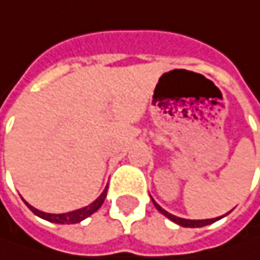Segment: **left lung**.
<instances>
[{"label":"left lung","mask_w":260,"mask_h":260,"mask_svg":"<svg viewBox=\"0 0 260 260\" xmlns=\"http://www.w3.org/2000/svg\"><path fill=\"white\" fill-rule=\"evenodd\" d=\"M152 201H153V204H155L156 210L159 211V213H162V214L165 215V217H168L171 221H174V223H176V224L182 225V227H203V225H207V224H211V223H214V221H217V220H220V218H223V217H225V215L229 214H224L221 215V217H215V218H207V220H188V218H181V217H176V215L171 214V213H168L166 210H164L160 205L156 203L155 200L152 198Z\"/></svg>","instance_id":"8db88e82"}]
</instances>
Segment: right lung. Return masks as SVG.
I'll return each instance as SVG.
<instances>
[{
    "mask_svg": "<svg viewBox=\"0 0 260 260\" xmlns=\"http://www.w3.org/2000/svg\"><path fill=\"white\" fill-rule=\"evenodd\" d=\"M107 189H108V186H105V189L101 192V195L89 205L82 207V208H78V210H74V211H69V213H63V214L45 213V211H40V210L35 208L33 205H30L27 201H24V203L37 217H40L43 220H47L50 223H57V224H75V223H81L82 220H85L86 217H89L91 214H94L95 211L103 205L105 197H107Z\"/></svg>",
    "mask_w": 260,
    "mask_h": 260,
    "instance_id": "add662e5",
    "label": "right lung"
}]
</instances>
